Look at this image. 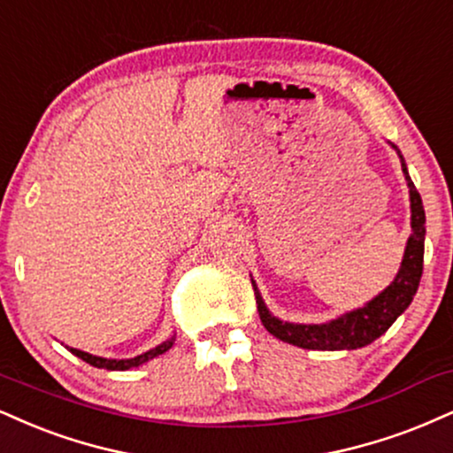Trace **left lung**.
I'll list each match as a JSON object with an SVG mask.
<instances>
[{"label":"left lung","instance_id":"8db88e82","mask_svg":"<svg viewBox=\"0 0 453 453\" xmlns=\"http://www.w3.org/2000/svg\"><path fill=\"white\" fill-rule=\"evenodd\" d=\"M403 173H405L407 185H410L411 198V236L407 241L405 257H403L401 270L396 279L384 288L378 297L372 299L367 306L348 312L340 319L331 320L325 325H293L282 323L268 312L264 306L257 287H255V299H257V312L261 323L272 335H276L288 344L308 348V350H357L372 344L380 335L388 331L399 316L410 306L413 296H416L419 279H422L424 268V236H426V215H424L422 198H419L416 185L411 183L407 174L405 162H403Z\"/></svg>","mask_w":453,"mask_h":453}]
</instances>
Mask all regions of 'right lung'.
Returning <instances> with one entry per match:
<instances>
[{"mask_svg": "<svg viewBox=\"0 0 453 453\" xmlns=\"http://www.w3.org/2000/svg\"><path fill=\"white\" fill-rule=\"evenodd\" d=\"M171 346H173V337H171V340H168V342H165V344L156 346L154 350H150V352H145V354H139V357H134V358H127V361H113V358L92 357V354H88V352H81V350H75V348H69V352H71V354H75V357H80L81 361L90 363L92 367L109 369V372H127V369H130V367H139V365L147 363V361H150V358L157 357V354L166 352L168 348H171Z\"/></svg>", "mask_w": 453, "mask_h": 453, "instance_id": "1", "label": "right lung"}]
</instances>
